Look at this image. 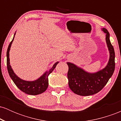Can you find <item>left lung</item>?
I'll return each instance as SVG.
<instances>
[{"label":"left lung","mask_w":121,"mask_h":121,"mask_svg":"<svg viewBox=\"0 0 121 121\" xmlns=\"http://www.w3.org/2000/svg\"><path fill=\"white\" fill-rule=\"evenodd\" d=\"M101 30L106 34V43L109 52V59L105 68L94 73H90L72 62H66L69 86L75 94L88 96L97 93L106 85L115 69V52L110 41V34L105 28Z\"/></svg>","instance_id":"8db88e82"}]
</instances>
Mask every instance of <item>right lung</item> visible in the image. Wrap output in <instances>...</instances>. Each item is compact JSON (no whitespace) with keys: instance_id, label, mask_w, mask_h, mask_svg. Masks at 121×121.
I'll use <instances>...</instances> for the list:
<instances>
[{"instance_id":"obj_1","label":"right lung","mask_w":121,"mask_h":121,"mask_svg":"<svg viewBox=\"0 0 121 121\" xmlns=\"http://www.w3.org/2000/svg\"><path fill=\"white\" fill-rule=\"evenodd\" d=\"M15 34H16V32L13 36V39L8 45L7 51V69L9 76L18 88L25 93L30 94V95H38V94L43 93L46 91L48 86V84H49L48 78V76L50 73H52L59 62L57 61L54 64L52 67L49 70H47L46 72H44L39 78L36 80H34V81H27V80L20 78L13 72L10 65V62H9L10 61L9 60V51H10L12 42L14 40Z\"/></svg>"}]
</instances>
